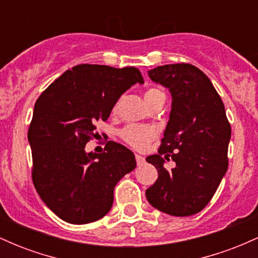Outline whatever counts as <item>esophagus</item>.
I'll use <instances>...</instances> for the list:
<instances>
[{
  "mask_svg": "<svg viewBox=\"0 0 258 258\" xmlns=\"http://www.w3.org/2000/svg\"><path fill=\"white\" fill-rule=\"evenodd\" d=\"M136 161H137V165H143L144 162H146V159H144L142 155L136 154Z\"/></svg>",
  "mask_w": 258,
  "mask_h": 258,
  "instance_id": "obj_1",
  "label": "esophagus"
}]
</instances>
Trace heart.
<instances>
[{"label":"heart","instance_id":"heart-1","mask_svg":"<svg viewBox=\"0 0 258 258\" xmlns=\"http://www.w3.org/2000/svg\"><path fill=\"white\" fill-rule=\"evenodd\" d=\"M165 94L160 88L152 87L146 91L144 93V99H146L147 104L156 97ZM120 137L126 142L127 144L135 148V149L143 150L149 146L150 142L155 137V130L153 127L146 126H137V125H128L123 127L120 131Z\"/></svg>","mask_w":258,"mask_h":258}]
</instances>
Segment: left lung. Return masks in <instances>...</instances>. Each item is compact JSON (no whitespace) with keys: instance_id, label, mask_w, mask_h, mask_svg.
Wrapping results in <instances>:
<instances>
[{"instance_id":"obj_1","label":"left lung","mask_w":258,"mask_h":258,"mask_svg":"<svg viewBox=\"0 0 258 258\" xmlns=\"http://www.w3.org/2000/svg\"><path fill=\"white\" fill-rule=\"evenodd\" d=\"M148 75L170 91L172 104L159 153L147 158L159 173L146 190L147 200L167 215H195L210 203L227 172L232 130L226 109L210 79L194 65H162ZM170 157L176 166L167 170L164 160Z\"/></svg>"}]
</instances>
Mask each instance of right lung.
I'll use <instances>...</instances> for the list:
<instances>
[{
  "instance_id": "obj_1",
  "label": "right lung",
  "mask_w": 258,
  "mask_h": 258,
  "mask_svg": "<svg viewBox=\"0 0 258 258\" xmlns=\"http://www.w3.org/2000/svg\"><path fill=\"white\" fill-rule=\"evenodd\" d=\"M144 84L137 68L80 64L52 82L35 103L28 139L32 182L46 206L73 224L98 221L110 211L117 182L135 170V154L109 141L87 153L96 121L108 120L121 94Z\"/></svg>"
}]
</instances>
